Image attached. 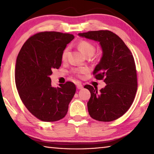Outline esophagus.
I'll list each match as a JSON object with an SVG mask.
<instances>
[{"instance_id":"1","label":"esophagus","mask_w":154,"mask_h":154,"mask_svg":"<svg viewBox=\"0 0 154 154\" xmlns=\"http://www.w3.org/2000/svg\"><path fill=\"white\" fill-rule=\"evenodd\" d=\"M77 88H78V89H82L83 88V85L81 83H77Z\"/></svg>"}]
</instances>
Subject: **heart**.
Listing matches in <instances>:
<instances>
[{
	"label": "heart",
	"instance_id": "heart-1",
	"mask_svg": "<svg viewBox=\"0 0 154 154\" xmlns=\"http://www.w3.org/2000/svg\"><path fill=\"white\" fill-rule=\"evenodd\" d=\"M78 48L79 49V50L82 51V53L85 56H92L95 53L96 51V48L95 46L93 45L92 43L89 42V41H85V40H82L79 42L77 45ZM69 48L67 47V48H65L63 51H62V61H66L67 59L68 54H69ZM89 69L87 67H79V68H75L72 70V72L74 75H76L77 77H81L82 76V75L85 74L86 72H88Z\"/></svg>",
	"mask_w": 154,
	"mask_h": 154
}]
</instances>
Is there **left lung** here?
I'll return each instance as SVG.
<instances>
[{"mask_svg":"<svg viewBox=\"0 0 154 154\" xmlns=\"http://www.w3.org/2000/svg\"><path fill=\"white\" fill-rule=\"evenodd\" d=\"M79 36L98 41L103 56L93 75L104 79L105 87L85 85L91 96L88 109L91 118L100 122H111L120 118L130 109L137 90V76L133 56L119 36L109 30L89 31Z\"/></svg>","mask_w":154,"mask_h":154,"instance_id":"left-lung-1","label":"left lung"}]
</instances>
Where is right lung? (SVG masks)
I'll use <instances>...</instances> for the list:
<instances>
[{
  "instance_id": "1",
  "label": "right lung",
  "mask_w": 154,
  "mask_h": 154,
  "mask_svg": "<svg viewBox=\"0 0 154 154\" xmlns=\"http://www.w3.org/2000/svg\"><path fill=\"white\" fill-rule=\"evenodd\" d=\"M75 36L55 31L30 36L18 54L15 80L20 97L26 107L43 122H56L66 116L76 92L72 82L51 86L49 76L62 64V54Z\"/></svg>"
}]
</instances>
